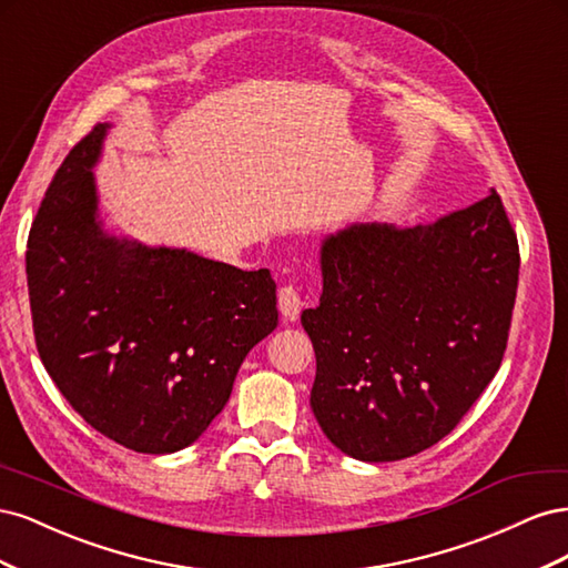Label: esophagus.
I'll return each instance as SVG.
<instances>
[{"instance_id": "obj_1", "label": "esophagus", "mask_w": 568, "mask_h": 568, "mask_svg": "<svg viewBox=\"0 0 568 568\" xmlns=\"http://www.w3.org/2000/svg\"><path fill=\"white\" fill-rule=\"evenodd\" d=\"M277 301H280V313L286 320H296L298 313L303 311V305H305V298L301 296L298 286H294V284L282 286L280 294H277Z\"/></svg>"}]
</instances>
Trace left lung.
<instances>
[{
    "label": "left lung",
    "mask_w": 568,
    "mask_h": 568,
    "mask_svg": "<svg viewBox=\"0 0 568 568\" xmlns=\"http://www.w3.org/2000/svg\"><path fill=\"white\" fill-rule=\"evenodd\" d=\"M322 298L301 315L311 407L341 453L395 462L448 436L500 369L519 244L490 192L432 225H351L322 244Z\"/></svg>",
    "instance_id": "8db88e82"
}]
</instances>
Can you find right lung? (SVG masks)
Here are the masks:
<instances>
[{
  "label": "right lung",
  "mask_w": 568,
  "mask_h": 568,
  "mask_svg": "<svg viewBox=\"0 0 568 568\" xmlns=\"http://www.w3.org/2000/svg\"><path fill=\"white\" fill-rule=\"evenodd\" d=\"M109 125L71 149L32 220L26 274L38 353L99 434L134 453L192 445L244 357L277 326L270 270L109 236L92 168Z\"/></svg>",
  "instance_id": "right-lung-1"
}]
</instances>
